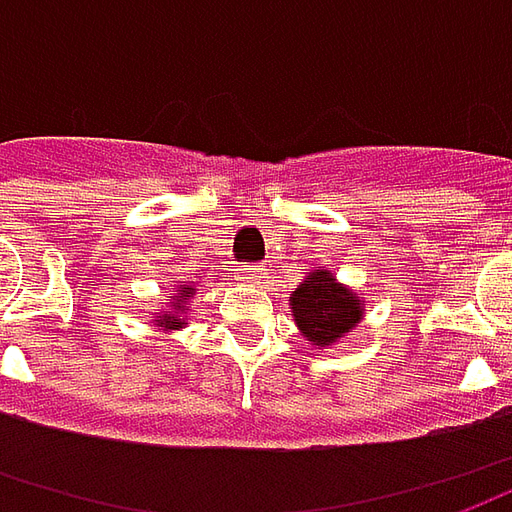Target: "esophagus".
<instances>
[{"instance_id": "34e87169", "label": "esophagus", "mask_w": 512, "mask_h": 512, "mask_svg": "<svg viewBox=\"0 0 512 512\" xmlns=\"http://www.w3.org/2000/svg\"><path fill=\"white\" fill-rule=\"evenodd\" d=\"M238 279L246 285H260L266 279V268H238Z\"/></svg>"}]
</instances>
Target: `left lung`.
<instances>
[{
  "mask_svg": "<svg viewBox=\"0 0 512 512\" xmlns=\"http://www.w3.org/2000/svg\"><path fill=\"white\" fill-rule=\"evenodd\" d=\"M290 312L301 337H307L312 348H332L362 323L365 301L362 293L318 266L290 293Z\"/></svg>",
  "mask_w": 512,
  "mask_h": 512,
  "instance_id": "1",
  "label": "left lung"
}]
</instances>
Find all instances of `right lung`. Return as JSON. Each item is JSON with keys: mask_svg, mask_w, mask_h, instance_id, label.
Returning <instances> with one entry per match:
<instances>
[{"mask_svg": "<svg viewBox=\"0 0 512 512\" xmlns=\"http://www.w3.org/2000/svg\"><path fill=\"white\" fill-rule=\"evenodd\" d=\"M197 296V288L191 282L183 285H172L169 296L161 304L167 310L153 312V326H158L161 332H175V329H186V315H189V301Z\"/></svg>", "mask_w": 512, "mask_h": 512, "instance_id": "1", "label": "right lung"}]
</instances>
